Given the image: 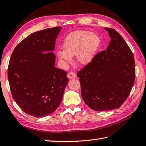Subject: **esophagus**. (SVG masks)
Returning a JSON list of instances; mask_svg holds the SVG:
<instances>
[{
	"mask_svg": "<svg viewBox=\"0 0 146 146\" xmlns=\"http://www.w3.org/2000/svg\"><path fill=\"white\" fill-rule=\"evenodd\" d=\"M68 77L69 78H76L77 77V76L74 72L70 71L68 74Z\"/></svg>",
	"mask_w": 146,
	"mask_h": 146,
	"instance_id": "34e87169",
	"label": "esophagus"
}]
</instances>
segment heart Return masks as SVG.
<instances>
[{
  "mask_svg": "<svg viewBox=\"0 0 146 146\" xmlns=\"http://www.w3.org/2000/svg\"><path fill=\"white\" fill-rule=\"evenodd\" d=\"M100 38L96 34L88 31L78 30L69 33L64 39L63 49L57 55L66 64L76 56L77 63L85 65L90 63L100 46Z\"/></svg>",
  "mask_w": 146,
  "mask_h": 146,
  "instance_id": "heart-1",
  "label": "heart"
}]
</instances>
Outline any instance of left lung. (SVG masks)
<instances>
[{
    "label": "left lung",
    "instance_id": "1",
    "mask_svg": "<svg viewBox=\"0 0 146 146\" xmlns=\"http://www.w3.org/2000/svg\"><path fill=\"white\" fill-rule=\"evenodd\" d=\"M111 41L107 50L95 55L78 70L82 99L96 111L118 108L125 102L135 79L133 54L121 35L105 28Z\"/></svg>",
    "mask_w": 146,
    "mask_h": 146
}]
</instances>
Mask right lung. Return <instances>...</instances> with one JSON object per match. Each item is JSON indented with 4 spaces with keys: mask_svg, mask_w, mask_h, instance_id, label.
Listing matches in <instances>:
<instances>
[{
    "mask_svg": "<svg viewBox=\"0 0 146 146\" xmlns=\"http://www.w3.org/2000/svg\"><path fill=\"white\" fill-rule=\"evenodd\" d=\"M60 27L30 34L13 50L8 68L13 98L29 115L42 117L54 112L68 83L67 72L55 67V40Z\"/></svg>",
    "mask_w": 146,
    "mask_h": 146,
    "instance_id": "1",
    "label": "right lung"
}]
</instances>
